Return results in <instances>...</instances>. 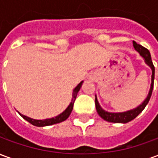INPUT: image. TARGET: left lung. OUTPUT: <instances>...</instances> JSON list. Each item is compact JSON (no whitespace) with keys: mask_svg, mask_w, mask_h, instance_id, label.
I'll list each match as a JSON object with an SVG mask.
<instances>
[{"mask_svg":"<svg viewBox=\"0 0 158 158\" xmlns=\"http://www.w3.org/2000/svg\"><path fill=\"white\" fill-rule=\"evenodd\" d=\"M133 45L135 49L137 52H139L140 55L142 56L143 57L145 58V62H146L147 65H149L151 67V69L152 70V85H151V89H150L149 94L148 96L146 97V99L143 102L141 105H139L138 107H136L135 109L130 110L128 112H124V113H108L106 112L105 110H103L101 106H100L99 103L97 102V99L96 98V107L97 113L100 115L101 118H102L104 120H106L107 122L111 123H126L131 121L133 119H135L136 117L139 115V113L142 112L144 108L146 107L147 105V103L149 102V100L152 96V94L153 85H154V77H155V67L153 65L152 61V57H151V54L150 52L146 48H145L144 46L141 45L137 44L135 41H133Z\"/></svg>","mask_w":158,"mask_h":158,"instance_id":"1","label":"left lung"}]
</instances>
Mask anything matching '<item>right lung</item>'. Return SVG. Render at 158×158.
Segmentation results:
<instances>
[{
    "label": "right lung",
    "mask_w": 158,
    "mask_h": 158,
    "mask_svg": "<svg viewBox=\"0 0 158 158\" xmlns=\"http://www.w3.org/2000/svg\"><path fill=\"white\" fill-rule=\"evenodd\" d=\"M83 82H80L76 86V88L73 89V99L72 102L70 103V105L68 106V108L63 112L62 113H61L58 116L55 117V118H52L49 119H45V120H36V119L30 118L29 117H26L24 115H23L21 113H19L21 116L23 118L27 120L28 122H29L31 124L35 126H37V127H43V126H48V125H52V124H55V123H61L62 121H64L66 119L68 118L70 115V113L72 112L73 107V103L75 102L76 97H77V94L79 92V90L80 89V87H81V85H82Z\"/></svg>",
    "instance_id": "obj_1"
}]
</instances>
